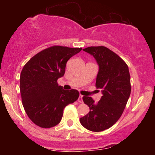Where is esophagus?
<instances>
[{
  "mask_svg": "<svg viewBox=\"0 0 155 155\" xmlns=\"http://www.w3.org/2000/svg\"><path fill=\"white\" fill-rule=\"evenodd\" d=\"M82 97H83V96L81 95H80L79 97V98H78V102L80 103V104H81V103H83Z\"/></svg>",
  "mask_w": 155,
  "mask_h": 155,
  "instance_id": "34e87169",
  "label": "esophagus"
}]
</instances>
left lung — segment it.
<instances>
[{
	"label": "left lung",
	"instance_id": "obj_1",
	"mask_svg": "<svg viewBox=\"0 0 155 155\" xmlns=\"http://www.w3.org/2000/svg\"><path fill=\"white\" fill-rule=\"evenodd\" d=\"M83 50L97 62L99 69L95 85L102 96L97 103L84 96L90 112L80 118V122L89 130L100 132L113 126L122 116L130 95V76L127 64L108 48L90 47Z\"/></svg>",
	"mask_w": 155,
	"mask_h": 155
}]
</instances>
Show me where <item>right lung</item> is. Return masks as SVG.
I'll list each match as a JSON object with an SVG mask.
<instances>
[{"label": "right lung", "mask_w": 155, "mask_h": 155, "mask_svg": "<svg viewBox=\"0 0 155 155\" xmlns=\"http://www.w3.org/2000/svg\"><path fill=\"white\" fill-rule=\"evenodd\" d=\"M81 48L54 46L33 56L20 74V93L27 115L33 123L49 128L60 123L63 109L78 99L76 90H65L57 81L64 76L67 61Z\"/></svg>", "instance_id": "add662e5"}]
</instances>
